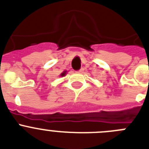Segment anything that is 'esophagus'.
I'll return each mask as SVG.
<instances>
[{
    "mask_svg": "<svg viewBox=\"0 0 149 149\" xmlns=\"http://www.w3.org/2000/svg\"><path fill=\"white\" fill-rule=\"evenodd\" d=\"M83 71H84V68H81V69H80L79 70V71H78V72H79V73H82V72Z\"/></svg>",
    "mask_w": 149,
    "mask_h": 149,
    "instance_id": "esophagus-1",
    "label": "esophagus"
}]
</instances>
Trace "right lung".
Listing matches in <instances>:
<instances>
[{"instance_id":"obj_1","label":"right lung","mask_w":149,"mask_h":149,"mask_svg":"<svg viewBox=\"0 0 149 149\" xmlns=\"http://www.w3.org/2000/svg\"><path fill=\"white\" fill-rule=\"evenodd\" d=\"M66 73H67V71H64V72H63V73H61V74L60 75V76H65V75H66Z\"/></svg>"}]
</instances>
